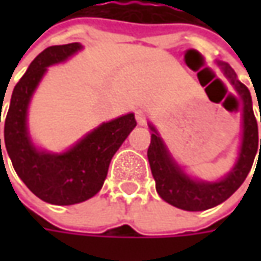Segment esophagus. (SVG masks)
Here are the masks:
<instances>
[{
	"label": "esophagus",
	"mask_w": 261,
	"mask_h": 261,
	"mask_svg": "<svg viewBox=\"0 0 261 261\" xmlns=\"http://www.w3.org/2000/svg\"><path fill=\"white\" fill-rule=\"evenodd\" d=\"M135 117H136V122H138V125H141V126L146 125V113L144 112V110H142V109L136 110Z\"/></svg>",
	"instance_id": "1"
}]
</instances>
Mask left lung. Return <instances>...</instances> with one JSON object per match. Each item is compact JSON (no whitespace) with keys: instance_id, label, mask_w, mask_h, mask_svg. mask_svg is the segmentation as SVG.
<instances>
[{"instance_id":"obj_1","label":"left lung","mask_w":261,"mask_h":261,"mask_svg":"<svg viewBox=\"0 0 261 261\" xmlns=\"http://www.w3.org/2000/svg\"><path fill=\"white\" fill-rule=\"evenodd\" d=\"M218 65L222 68L224 75L228 78L231 86L236 88L237 94L240 95L243 101L241 145L236 164L228 174L216 181H206L189 175L170 154L155 126L149 123V129L152 130V134L151 144L148 148V161L151 166L152 177L155 180L156 193L167 203L190 212L206 211L225 202L244 183L256 155H258V158L261 155V139L258 144V127L253 112L251 94L248 88L237 78V74L231 66L224 62H218Z\"/></svg>"}]
</instances>
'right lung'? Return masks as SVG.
<instances>
[{
	"label": "right lung",
	"mask_w": 261,
	"mask_h": 261,
	"mask_svg": "<svg viewBox=\"0 0 261 261\" xmlns=\"http://www.w3.org/2000/svg\"><path fill=\"white\" fill-rule=\"evenodd\" d=\"M81 49L83 45L75 42L50 46L36 56L14 87L5 116V149L15 173L32 193L52 205H75L97 195L112 158L136 126L135 115L127 113L103 122L64 152H49L33 144L27 113L36 88L49 66L65 62Z\"/></svg>",
	"instance_id": "add662e5"
}]
</instances>
